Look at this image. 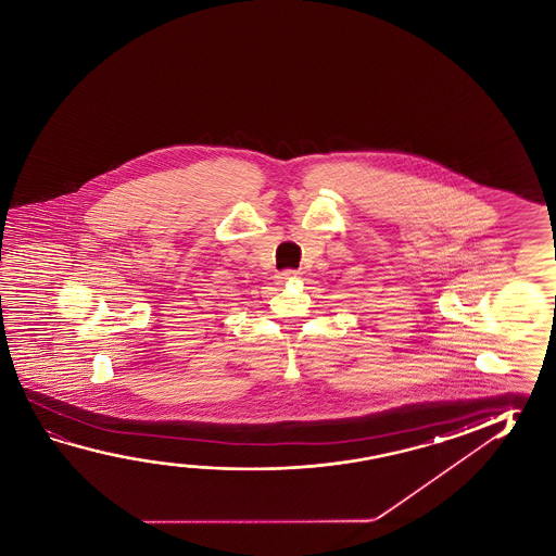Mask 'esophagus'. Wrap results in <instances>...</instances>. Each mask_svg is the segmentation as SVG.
<instances>
[{
  "mask_svg": "<svg viewBox=\"0 0 556 556\" xmlns=\"http://www.w3.org/2000/svg\"><path fill=\"white\" fill-rule=\"evenodd\" d=\"M299 277H301V274H299V271H294V269H287V271H282V274H279V281H292V279H299Z\"/></svg>",
  "mask_w": 556,
  "mask_h": 556,
  "instance_id": "34e87169",
  "label": "esophagus"
}]
</instances>
